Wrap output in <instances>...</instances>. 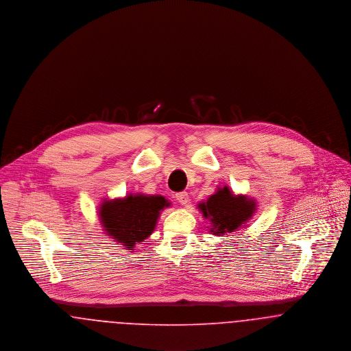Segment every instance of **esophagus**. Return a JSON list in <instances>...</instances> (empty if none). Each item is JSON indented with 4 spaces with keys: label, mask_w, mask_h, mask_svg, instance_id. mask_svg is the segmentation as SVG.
<instances>
[{
    "label": "esophagus",
    "mask_w": 351,
    "mask_h": 351,
    "mask_svg": "<svg viewBox=\"0 0 351 351\" xmlns=\"http://www.w3.org/2000/svg\"><path fill=\"white\" fill-rule=\"evenodd\" d=\"M176 198H177V201L181 203L182 206H189V203H190L189 194H187L186 191H182V193H178V194H176Z\"/></svg>",
    "instance_id": "obj_1"
}]
</instances>
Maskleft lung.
<instances>
[{
	"label": "left lung",
	"mask_w": 351,
	"mask_h": 351,
	"mask_svg": "<svg viewBox=\"0 0 351 351\" xmlns=\"http://www.w3.org/2000/svg\"><path fill=\"white\" fill-rule=\"evenodd\" d=\"M198 210L210 221V232L217 237L231 234L244 227L256 211V202L243 194H235L228 186L218 187L206 201L198 203Z\"/></svg>",
	"instance_id": "8db88e82"
}]
</instances>
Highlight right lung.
Instances as JSON below:
<instances>
[{
    "mask_svg": "<svg viewBox=\"0 0 351 351\" xmlns=\"http://www.w3.org/2000/svg\"><path fill=\"white\" fill-rule=\"evenodd\" d=\"M170 206L164 195L136 193L123 198L103 199L97 215L104 234L132 252L137 243L153 234L161 211Z\"/></svg>",
    "mask_w": 351,
    "mask_h": 351,
    "instance_id": "right-lung-1",
    "label": "right lung"
}]
</instances>
